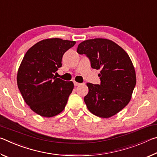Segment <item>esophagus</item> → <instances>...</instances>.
Wrapping results in <instances>:
<instances>
[{"label": "esophagus", "mask_w": 157, "mask_h": 157, "mask_svg": "<svg viewBox=\"0 0 157 157\" xmlns=\"http://www.w3.org/2000/svg\"><path fill=\"white\" fill-rule=\"evenodd\" d=\"M79 84H80V83H78V82H74V85H75V86H79Z\"/></svg>", "instance_id": "esophagus-1"}]
</instances>
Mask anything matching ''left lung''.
<instances>
[{"label":"left lung","instance_id":"1","mask_svg":"<svg viewBox=\"0 0 157 157\" xmlns=\"http://www.w3.org/2000/svg\"><path fill=\"white\" fill-rule=\"evenodd\" d=\"M78 54L89 58L93 68L100 69V84L87 83L84 102L90 112L107 118L128 105L136 83L132 62L124 50L107 39H93L78 45Z\"/></svg>","mask_w":157,"mask_h":157}]
</instances>
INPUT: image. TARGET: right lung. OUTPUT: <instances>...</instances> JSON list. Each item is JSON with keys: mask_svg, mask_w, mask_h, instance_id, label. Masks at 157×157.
I'll return each instance as SVG.
<instances>
[{"mask_svg": "<svg viewBox=\"0 0 157 157\" xmlns=\"http://www.w3.org/2000/svg\"><path fill=\"white\" fill-rule=\"evenodd\" d=\"M75 41L59 38L44 39L24 55L17 73V85L30 108L41 116L52 117L64 109L74 87L54 75L62 67L64 53Z\"/></svg>", "mask_w": 157, "mask_h": 157, "instance_id": "add662e5", "label": "right lung"}]
</instances>
